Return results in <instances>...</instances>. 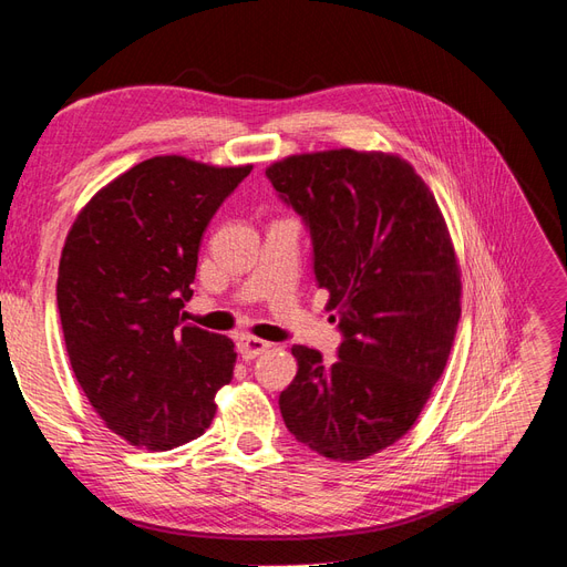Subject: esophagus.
<instances>
[{"label": "esophagus", "instance_id": "1", "mask_svg": "<svg viewBox=\"0 0 567 567\" xmlns=\"http://www.w3.org/2000/svg\"><path fill=\"white\" fill-rule=\"evenodd\" d=\"M268 350H270V342H266V340H258L254 336H239L237 338V352L241 354L244 361H251V359L260 357Z\"/></svg>", "mask_w": 567, "mask_h": 567}]
</instances>
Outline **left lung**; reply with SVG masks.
<instances>
[{
	"label": "left lung",
	"instance_id": "obj_1",
	"mask_svg": "<svg viewBox=\"0 0 567 567\" xmlns=\"http://www.w3.org/2000/svg\"><path fill=\"white\" fill-rule=\"evenodd\" d=\"M266 177L309 227L316 285L342 332L332 367L292 347L285 426L318 455L367 460L414 426L447 364L462 289L453 241L429 186L398 155H292Z\"/></svg>",
	"mask_w": 567,
	"mask_h": 567
}]
</instances>
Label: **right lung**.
Instances as JSON below:
<instances>
[{
  "instance_id": "1",
  "label": "right lung",
  "mask_w": 567,
  "mask_h": 567,
  "mask_svg": "<svg viewBox=\"0 0 567 567\" xmlns=\"http://www.w3.org/2000/svg\"><path fill=\"white\" fill-rule=\"evenodd\" d=\"M251 165L143 159L89 200L56 278L66 354L93 410L124 441L172 450L203 435L231 381L235 342L184 323L198 246Z\"/></svg>"
}]
</instances>
